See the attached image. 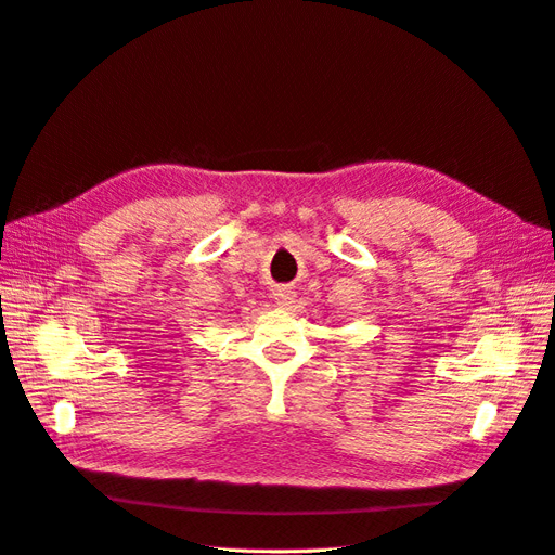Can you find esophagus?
I'll use <instances>...</instances> for the list:
<instances>
[{
  "label": "esophagus",
  "instance_id": "obj_1",
  "mask_svg": "<svg viewBox=\"0 0 555 555\" xmlns=\"http://www.w3.org/2000/svg\"><path fill=\"white\" fill-rule=\"evenodd\" d=\"M294 298H296V292H292V289H278L275 304H278L280 308H287V306L294 304Z\"/></svg>",
  "mask_w": 555,
  "mask_h": 555
}]
</instances>
